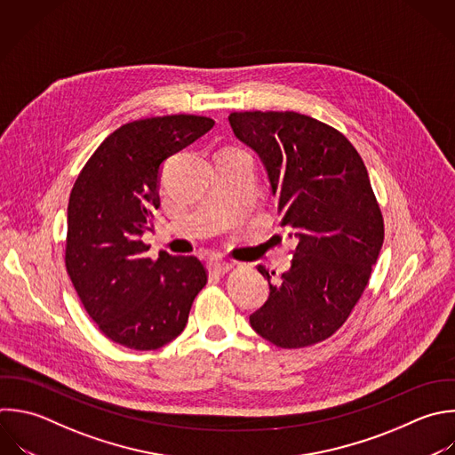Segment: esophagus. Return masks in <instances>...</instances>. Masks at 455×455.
Returning a JSON list of instances; mask_svg holds the SVG:
<instances>
[{
    "label": "esophagus",
    "mask_w": 455,
    "mask_h": 455,
    "mask_svg": "<svg viewBox=\"0 0 455 455\" xmlns=\"http://www.w3.org/2000/svg\"><path fill=\"white\" fill-rule=\"evenodd\" d=\"M233 267H235V263L226 261V259L212 258V259L208 261V268H210L212 272H215V274H226V272H229Z\"/></svg>",
    "instance_id": "1"
}]
</instances>
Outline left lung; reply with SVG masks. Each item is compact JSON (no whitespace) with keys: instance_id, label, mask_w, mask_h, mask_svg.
<instances>
[{"instance_id":"left-lung-1","label":"left lung","mask_w":455,"mask_h":455,"mask_svg":"<svg viewBox=\"0 0 455 455\" xmlns=\"http://www.w3.org/2000/svg\"><path fill=\"white\" fill-rule=\"evenodd\" d=\"M235 137L261 160L281 226L297 238L277 284L249 316L281 348L323 341L348 318L375 265L384 224L366 167L334 128L297 112H235Z\"/></svg>"}]
</instances>
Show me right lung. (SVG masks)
I'll list each match as a JSON object with an SVG mask.
<instances>
[{
    "label": "right lung",
    "instance_id": "add662e5",
    "mask_svg": "<svg viewBox=\"0 0 455 455\" xmlns=\"http://www.w3.org/2000/svg\"><path fill=\"white\" fill-rule=\"evenodd\" d=\"M213 124L185 114L128 123L103 140L73 187L68 274L91 318L119 345L153 350L172 341L208 281L196 256L160 251L151 259L140 238L160 208L164 162Z\"/></svg>",
    "mask_w": 455,
    "mask_h": 455
}]
</instances>
